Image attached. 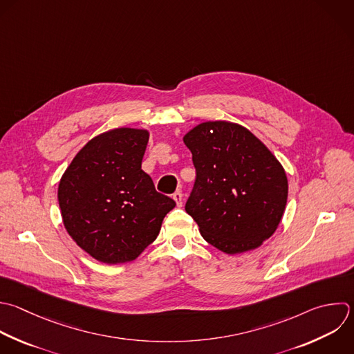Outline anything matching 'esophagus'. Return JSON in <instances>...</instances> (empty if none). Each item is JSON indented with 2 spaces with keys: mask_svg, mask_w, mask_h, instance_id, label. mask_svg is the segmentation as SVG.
Masks as SVG:
<instances>
[{
  "mask_svg": "<svg viewBox=\"0 0 354 354\" xmlns=\"http://www.w3.org/2000/svg\"><path fill=\"white\" fill-rule=\"evenodd\" d=\"M173 199L176 201L177 206H181V205H183V192H181V191H176V192L173 194Z\"/></svg>",
  "mask_w": 354,
  "mask_h": 354,
  "instance_id": "obj_1",
  "label": "esophagus"
}]
</instances>
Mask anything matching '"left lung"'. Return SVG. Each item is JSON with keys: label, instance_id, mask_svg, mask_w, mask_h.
Masks as SVG:
<instances>
[{"label": "left lung", "instance_id": "8db88e82", "mask_svg": "<svg viewBox=\"0 0 354 354\" xmlns=\"http://www.w3.org/2000/svg\"><path fill=\"white\" fill-rule=\"evenodd\" d=\"M184 144L196 170L185 210L202 236L228 254L259 248L286 206L281 163L248 129L230 122L202 123Z\"/></svg>", "mask_w": 354, "mask_h": 354}]
</instances>
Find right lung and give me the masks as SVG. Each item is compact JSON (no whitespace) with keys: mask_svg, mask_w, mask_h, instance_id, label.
<instances>
[{"mask_svg":"<svg viewBox=\"0 0 354 354\" xmlns=\"http://www.w3.org/2000/svg\"><path fill=\"white\" fill-rule=\"evenodd\" d=\"M148 140L147 130L104 133L86 144L61 178L58 201L65 228L102 263L138 257L176 206L141 169Z\"/></svg>","mask_w":354,"mask_h":354,"instance_id":"1","label":"right lung"}]
</instances>
